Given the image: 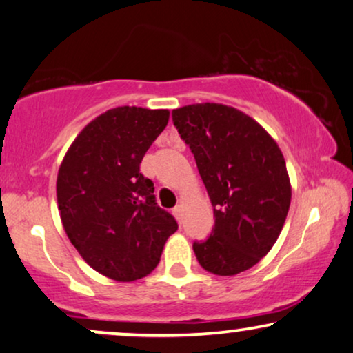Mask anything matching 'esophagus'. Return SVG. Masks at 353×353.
I'll return each mask as SVG.
<instances>
[{
    "instance_id": "34e87169",
    "label": "esophagus",
    "mask_w": 353,
    "mask_h": 353,
    "mask_svg": "<svg viewBox=\"0 0 353 353\" xmlns=\"http://www.w3.org/2000/svg\"><path fill=\"white\" fill-rule=\"evenodd\" d=\"M182 213H184V208H182V205H177L176 208L172 210V214L176 216V219L179 221V223H181V221H182Z\"/></svg>"
}]
</instances>
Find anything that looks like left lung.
I'll return each instance as SVG.
<instances>
[{"instance_id": "1", "label": "left lung", "mask_w": 353, "mask_h": 353, "mask_svg": "<svg viewBox=\"0 0 353 353\" xmlns=\"http://www.w3.org/2000/svg\"><path fill=\"white\" fill-rule=\"evenodd\" d=\"M172 121L214 213L211 236L194 242L196 260L216 276L250 270L278 241L292 199L279 145L253 117L221 103L177 108Z\"/></svg>"}]
</instances>
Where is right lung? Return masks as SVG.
<instances>
[{"label":"right lung","instance_id":"obj_1","mask_svg":"<svg viewBox=\"0 0 353 353\" xmlns=\"http://www.w3.org/2000/svg\"><path fill=\"white\" fill-rule=\"evenodd\" d=\"M168 110L117 106L75 137L56 179L69 241L93 270L117 283L150 274L177 223L157 205L140 163L168 125Z\"/></svg>","mask_w":353,"mask_h":353}]
</instances>
